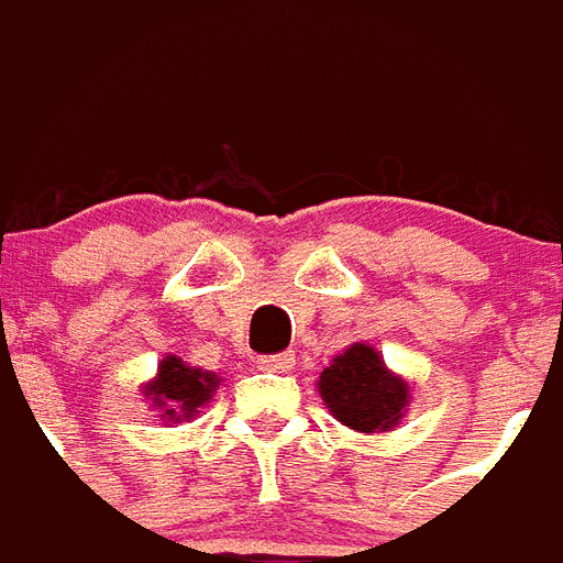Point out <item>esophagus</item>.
Masks as SVG:
<instances>
[{
    "label": "esophagus",
    "mask_w": 563,
    "mask_h": 563,
    "mask_svg": "<svg viewBox=\"0 0 563 563\" xmlns=\"http://www.w3.org/2000/svg\"><path fill=\"white\" fill-rule=\"evenodd\" d=\"M257 364H261V369H269V373H288V369H294V354H269V357H261Z\"/></svg>",
    "instance_id": "obj_1"
}]
</instances>
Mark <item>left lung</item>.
<instances>
[{"instance_id": "obj_1", "label": "left lung", "mask_w": 563, "mask_h": 563, "mask_svg": "<svg viewBox=\"0 0 563 563\" xmlns=\"http://www.w3.org/2000/svg\"><path fill=\"white\" fill-rule=\"evenodd\" d=\"M318 394L339 424L357 433H385L412 402V382L394 373L369 342H354L318 376Z\"/></svg>"}]
</instances>
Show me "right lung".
I'll use <instances>...</instances> for the list:
<instances>
[{
    "mask_svg": "<svg viewBox=\"0 0 563 563\" xmlns=\"http://www.w3.org/2000/svg\"><path fill=\"white\" fill-rule=\"evenodd\" d=\"M221 385V376L211 369L185 364L178 354H166L154 378L142 382V397L151 402V409H157L163 424H178L199 416V409L211 402L214 390Z\"/></svg>",
    "mask_w": 563,
    "mask_h": 563,
    "instance_id": "1",
    "label": "right lung"
}]
</instances>
